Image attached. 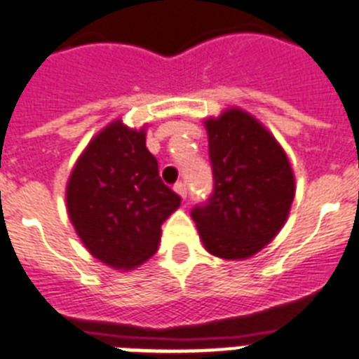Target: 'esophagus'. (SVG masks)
Instances as JSON below:
<instances>
[{
  "mask_svg": "<svg viewBox=\"0 0 359 359\" xmlns=\"http://www.w3.org/2000/svg\"><path fill=\"white\" fill-rule=\"evenodd\" d=\"M174 190H176L177 194L182 196L183 199L187 198V185H185V183H183V182H177L176 185H174Z\"/></svg>",
  "mask_w": 359,
  "mask_h": 359,
  "instance_id": "1",
  "label": "esophagus"
}]
</instances>
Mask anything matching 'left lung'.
Wrapping results in <instances>:
<instances>
[{"label": "left lung", "instance_id": "left-lung-1", "mask_svg": "<svg viewBox=\"0 0 359 359\" xmlns=\"http://www.w3.org/2000/svg\"><path fill=\"white\" fill-rule=\"evenodd\" d=\"M207 131L214 189L190 215L212 255L246 259L286 223L294 198L293 170L277 140L244 111L208 120Z\"/></svg>", "mask_w": 359, "mask_h": 359}]
</instances>
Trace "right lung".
<instances>
[{"instance_id":"add662e5","label":"right lung","mask_w":359,"mask_h":359,"mask_svg":"<svg viewBox=\"0 0 359 359\" xmlns=\"http://www.w3.org/2000/svg\"><path fill=\"white\" fill-rule=\"evenodd\" d=\"M66 201L91 255L111 268L129 269L156 253L161 224L182 198L161 182L144 131L113 122L79 158Z\"/></svg>"}]
</instances>
